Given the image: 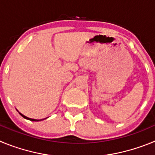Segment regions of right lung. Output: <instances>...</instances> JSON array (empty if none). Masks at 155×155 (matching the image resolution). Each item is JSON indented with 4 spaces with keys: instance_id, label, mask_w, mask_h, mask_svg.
I'll return each mask as SVG.
<instances>
[{
    "instance_id": "obj_1",
    "label": "right lung",
    "mask_w": 155,
    "mask_h": 155,
    "mask_svg": "<svg viewBox=\"0 0 155 155\" xmlns=\"http://www.w3.org/2000/svg\"><path fill=\"white\" fill-rule=\"evenodd\" d=\"M18 113H19V112H18ZM19 114L21 115V116H22L23 118L26 119V120H31V121H41V120H45V119H46V118H45V119H42V120H35V119L28 118V117H27V116H24V115H23V114H21V113H19Z\"/></svg>"
}]
</instances>
